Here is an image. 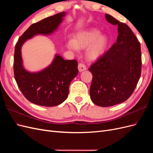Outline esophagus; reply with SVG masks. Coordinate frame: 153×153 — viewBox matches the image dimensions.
<instances>
[{
  "mask_svg": "<svg viewBox=\"0 0 153 153\" xmlns=\"http://www.w3.org/2000/svg\"><path fill=\"white\" fill-rule=\"evenodd\" d=\"M78 70H79L80 72H82V71L86 70L87 69L85 65L83 63H79V64H78Z\"/></svg>",
  "mask_w": 153,
  "mask_h": 153,
  "instance_id": "34e87169",
  "label": "esophagus"
}]
</instances>
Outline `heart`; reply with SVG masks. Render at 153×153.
Segmentation results:
<instances>
[{"label": "heart", "instance_id": "b5f03b06", "mask_svg": "<svg viewBox=\"0 0 153 153\" xmlns=\"http://www.w3.org/2000/svg\"><path fill=\"white\" fill-rule=\"evenodd\" d=\"M108 43L107 38L100 35V32L95 29L83 30L76 34L75 39L68 41L67 46L72 50L82 49L87 47L86 53L91 59L99 57L102 55Z\"/></svg>", "mask_w": 153, "mask_h": 153}]
</instances>
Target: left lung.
Segmentation results:
<instances>
[{"instance_id":"obj_1","label":"left lung","mask_w":153,"mask_h":153,"mask_svg":"<svg viewBox=\"0 0 153 153\" xmlns=\"http://www.w3.org/2000/svg\"><path fill=\"white\" fill-rule=\"evenodd\" d=\"M105 17L118 27L117 41L89 68L92 74L91 100L103 107L127 100L137 87L142 69L140 43L133 31L108 14Z\"/></svg>"}]
</instances>
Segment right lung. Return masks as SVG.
Masks as SVG:
<instances>
[{
    "instance_id": "1",
    "label": "right lung",
    "mask_w": 153,
    "mask_h": 153,
    "mask_svg": "<svg viewBox=\"0 0 153 153\" xmlns=\"http://www.w3.org/2000/svg\"><path fill=\"white\" fill-rule=\"evenodd\" d=\"M65 13H60L31 25L16 43L14 54V75L25 98L36 105L53 106L66 100L69 87L78 73L76 60H64L57 55L48 68L38 73H29L23 68L21 48L36 34H49L56 30Z\"/></svg>"
}]
</instances>
